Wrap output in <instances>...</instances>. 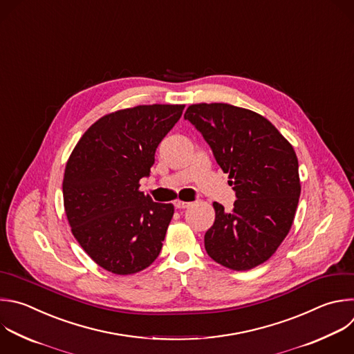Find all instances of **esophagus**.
Returning a JSON list of instances; mask_svg holds the SVG:
<instances>
[{"mask_svg": "<svg viewBox=\"0 0 354 354\" xmlns=\"http://www.w3.org/2000/svg\"><path fill=\"white\" fill-rule=\"evenodd\" d=\"M192 205V203H189V201H182V200H176L175 201V207L176 208H189Z\"/></svg>", "mask_w": 354, "mask_h": 354, "instance_id": "esophagus-1", "label": "esophagus"}]
</instances>
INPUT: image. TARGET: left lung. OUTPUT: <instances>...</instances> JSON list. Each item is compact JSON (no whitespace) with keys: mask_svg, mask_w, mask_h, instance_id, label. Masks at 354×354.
Wrapping results in <instances>:
<instances>
[{"mask_svg":"<svg viewBox=\"0 0 354 354\" xmlns=\"http://www.w3.org/2000/svg\"><path fill=\"white\" fill-rule=\"evenodd\" d=\"M185 120L196 127L236 193L233 209L214 203L204 234L207 254L233 271L267 261L289 233L299 197V162L292 145L266 118L223 102L193 104Z\"/></svg>","mask_w":354,"mask_h":354,"instance_id":"left-lung-1","label":"left lung"}]
</instances>
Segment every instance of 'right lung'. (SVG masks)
<instances>
[{"mask_svg": "<svg viewBox=\"0 0 354 354\" xmlns=\"http://www.w3.org/2000/svg\"><path fill=\"white\" fill-rule=\"evenodd\" d=\"M185 105L153 104L111 112L75 146L65 168L64 207L75 239L104 270L143 271L158 257L172 204L139 190L150 175L158 145Z\"/></svg>", "mask_w": 354, "mask_h": 354, "instance_id": "right-lung-1", "label": "right lung"}]
</instances>
